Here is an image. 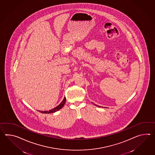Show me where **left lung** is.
<instances>
[{
	"instance_id": "obj_1",
	"label": "left lung",
	"mask_w": 155,
	"mask_h": 155,
	"mask_svg": "<svg viewBox=\"0 0 155 155\" xmlns=\"http://www.w3.org/2000/svg\"><path fill=\"white\" fill-rule=\"evenodd\" d=\"M98 106V107H100V106Z\"/></svg>"
}]
</instances>
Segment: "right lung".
I'll return each instance as SVG.
<instances>
[{
	"label": "right lung",
	"mask_w": 155,
	"mask_h": 155,
	"mask_svg": "<svg viewBox=\"0 0 155 155\" xmlns=\"http://www.w3.org/2000/svg\"><path fill=\"white\" fill-rule=\"evenodd\" d=\"M65 101H66V98L64 97L63 100L62 101V102L60 103V104H59L58 106H57L55 107V108H53V109L51 110H45V111H43V110H39V112H40L41 113H43V114H52V113L58 111V110H61V109L62 108V107L64 106V104H65Z\"/></svg>",
	"instance_id": "add662e5"
}]
</instances>
